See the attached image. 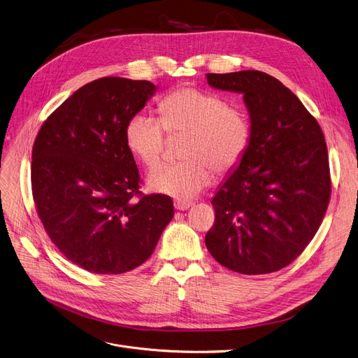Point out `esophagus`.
<instances>
[{
    "mask_svg": "<svg viewBox=\"0 0 358 358\" xmlns=\"http://www.w3.org/2000/svg\"><path fill=\"white\" fill-rule=\"evenodd\" d=\"M189 206H192V201H187V200H174V207L180 211H184L187 210Z\"/></svg>",
    "mask_w": 358,
    "mask_h": 358,
    "instance_id": "obj_1",
    "label": "esophagus"
}]
</instances>
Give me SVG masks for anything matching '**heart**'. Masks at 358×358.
<instances>
[{
  "instance_id": "b5f03b06",
  "label": "heart",
  "mask_w": 358,
  "mask_h": 358,
  "mask_svg": "<svg viewBox=\"0 0 358 358\" xmlns=\"http://www.w3.org/2000/svg\"><path fill=\"white\" fill-rule=\"evenodd\" d=\"M159 121L135 113L125 127L129 151L152 170L161 162L165 132L185 135L181 144L184 161L155 170L148 184L157 193L192 199L214 180L237 169L250 144V124L239 105L227 103L220 94L184 86L174 89L158 103Z\"/></svg>"
}]
</instances>
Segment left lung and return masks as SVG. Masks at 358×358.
I'll return each instance as SVG.
<instances>
[{
	"instance_id": "left-lung-1",
	"label": "left lung",
	"mask_w": 358,
	"mask_h": 358,
	"mask_svg": "<svg viewBox=\"0 0 358 358\" xmlns=\"http://www.w3.org/2000/svg\"><path fill=\"white\" fill-rule=\"evenodd\" d=\"M210 86L243 93L250 144L211 200L206 246L243 275L283 269L314 239L331 199L328 151L317 119L295 94L259 70L207 73Z\"/></svg>"
}]
</instances>
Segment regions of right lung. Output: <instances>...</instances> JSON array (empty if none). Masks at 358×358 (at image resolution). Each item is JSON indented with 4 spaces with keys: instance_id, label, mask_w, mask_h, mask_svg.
Segmentation results:
<instances>
[{
    "instance_id": "1",
    "label": "right lung",
    "mask_w": 358,
    "mask_h": 358,
    "mask_svg": "<svg viewBox=\"0 0 358 358\" xmlns=\"http://www.w3.org/2000/svg\"><path fill=\"white\" fill-rule=\"evenodd\" d=\"M148 80L101 78L78 89L43 122L33 145L31 192L56 248L92 273L135 269L174 216L170 196L142 194L125 141L145 106Z\"/></svg>"
}]
</instances>
